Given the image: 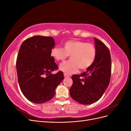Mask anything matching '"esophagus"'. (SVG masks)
<instances>
[{"label": "esophagus", "mask_w": 131, "mask_h": 131, "mask_svg": "<svg viewBox=\"0 0 131 131\" xmlns=\"http://www.w3.org/2000/svg\"><path fill=\"white\" fill-rule=\"evenodd\" d=\"M64 78H68L69 77V75H67V74H64Z\"/></svg>", "instance_id": "34e87169"}]
</instances>
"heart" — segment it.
<instances>
[{
	"mask_svg": "<svg viewBox=\"0 0 131 131\" xmlns=\"http://www.w3.org/2000/svg\"><path fill=\"white\" fill-rule=\"evenodd\" d=\"M51 56L57 61H64L70 56V61L60 64L59 69L67 75L88 69L92 66L97 58L96 47L93 43L73 40L65 42L63 49L56 46L51 50Z\"/></svg>",
	"mask_w": 131,
	"mask_h": 131,
	"instance_id": "1",
	"label": "heart"
}]
</instances>
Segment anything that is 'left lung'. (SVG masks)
<instances>
[{"mask_svg": "<svg viewBox=\"0 0 131 131\" xmlns=\"http://www.w3.org/2000/svg\"><path fill=\"white\" fill-rule=\"evenodd\" d=\"M97 55L93 64L80 75L72 77L73 85L70 96L81 104H91L98 101L109 84L112 59L109 49L104 43L94 38Z\"/></svg>", "mask_w": 131, "mask_h": 131, "instance_id": "8db88e82", "label": "left lung"}]
</instances>
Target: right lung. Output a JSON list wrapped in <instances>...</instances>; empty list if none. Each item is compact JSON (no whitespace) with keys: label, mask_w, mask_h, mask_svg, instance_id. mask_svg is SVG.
Listing matches in <instances>:
<instances>
[{"label":"right lung","mask_w":131,"mask_h":131,"mask_svg":"<svg viewBox=\"0 0 131 131\" xmlns=\"http://www.w3.org/2000/svg\"><path fill=\"white\" fill-rule=\"evenodd\" d=\"M55 42L53 38L37 35L22 42L16 60L18 84L28 100L41 104L50 101L57 86L64 79L61 71L51 56Z\"/></svg>","instance_id":"obj_1"}]
</instances>
